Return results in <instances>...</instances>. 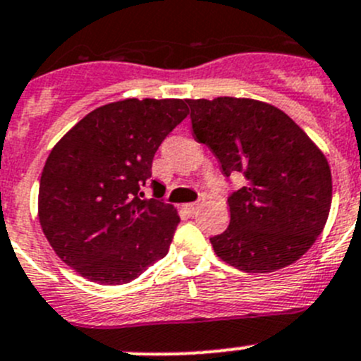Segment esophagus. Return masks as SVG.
Listing matches in <instances>:
<instances>
[{
	"label": "esophagus",
	"instance_id": "1",
	"mask_svg": "<svg viewBox=\"0 0 361 361\" xmlns=\"http://www.w3.org/2000/svg\"><path fill=\"white\" fill-rule=\"evenodd\" d=\"M202 204H204V199H202V201H199V202H192V204H185V209H187L188 211V213H190V214H194V213H197V211L199 209H201V207H202Z\"/></svg>",
	"mask_w": 361,
	"mask_h": 361
}]
</instances>
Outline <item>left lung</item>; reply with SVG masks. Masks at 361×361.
I'll return each instance as SVG.
<instances>
[{
  "label": "left lung",
  "instance_id": "8db88e82",
  "mask_svg": "<svg viewBox=\"0 0 361 361\" xmlns=\"http://www.w3.org/2000/svg\"><path fill=\"white\" fill-rule=\"evenodd\" d=\"M192 134L225 176L246 185L228 199L231 224L211 238L214 253L245 272L295 264L322 234L332 173L318 145L279 108L248 97L187 99Z\"/></svg>",
  "mask_w": 361,
  "mask_h": 361
}]
</instances>
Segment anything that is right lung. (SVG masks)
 Segmentation results:
<instances>
[{
    "instance_id": "1",
    "label": "right lung",
    "mask_w": 361,
    "mask_h": 361,
    "mask_svg": "<svg viewBox=\"0 0 361 361\" xmlns=\"http://www.w3.org/2000/svg\"><path fill=\"white\" fill-rule=\"evenodd\" d=\"M187 115L185 99L129 97L92 110L52 148L38 220L57 257L82 278L126 285L167 255L176 207L141 199L140 187L162 140Z\"/></svg>"
}]
</instances>
